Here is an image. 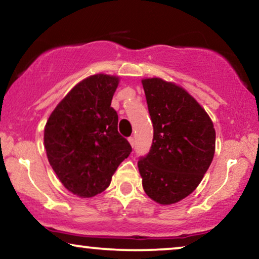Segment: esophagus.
I'll use <instances>...</instances> for the list:
<instances>
[{
	"instance_id": "1",
	"label": "esophagus",
	"mask_w": 259,
	"mask_h": 259,
	"mask_svg": "<svg viewBox=\"0 0 259 259\" xmlns=\"http://www.w3.org/2000/svg\"><path fill=\"white\" fill-rule=\"evenodd\" d=\"M127 141H129L130 144H132V147L135 146V137H134V136H130L129 139H127Z\"/></svg>"
}]
</instances>
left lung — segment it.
Masks as SVG:
<instances>
[{"instance_id": "left-lung-1", "label": "left lung", "mask_w": 259, "mask_h": 259, "mask_svg": "<svg viewBox=\"0 0 259 259\" xmlns=\"http://www.w3.org/2000/svg\"><path fill=\"white\" fill-rule=\"evenodd\" d=\"M154 127L149 153L137 165L147 195L162 205L180 201L202 180L214 156L213 123L180 86L160 78L144 79Z\"/></svg>"}]
</instances>
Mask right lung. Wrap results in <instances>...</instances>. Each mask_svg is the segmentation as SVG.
Returning <instances> with one entry per match:
<instances>
[{
	"mask_svg": "<svg viewBox=\"0 0 259 259\" xmlns=\"http://www.w3.org/2000/svg\"><path fill=\"white\" fill-rule=\"evenodd\" d=\"M118 78L96 74L84 79L58 104L45 126L48 161L65 187L91 198L109 187L112 174L132 146L117 129L111 108Z\"/></svg>",
	"mask_w": 259,
	"mask_h": 259,
	"instance_id": "right-lung-1",
	"label": "right lung"
}]
</instances>
